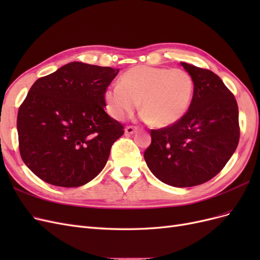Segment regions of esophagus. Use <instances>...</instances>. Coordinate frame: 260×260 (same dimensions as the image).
I'll return each mask as SVG.
<instances>
[{
  "label": "esophagus",
  "mask_w": 260,
  "mask_h": 260,
  "mask_svg": "<svg viewBox=\"0 0 260 260\" xmlns=\"http://www.w3.org/2000/svg\"><path fill=\"white\" fill-rule=\"evenodd\" d=\"M138 130L137 127H133V125H128V127H125L124 129V133L125 135H132V133H135Z\"/></svg>",
  "instance_id": "34e87169"
}]
</instances>
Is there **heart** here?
I'll return each instance as SVG.
<instances>
[{
	"instance_id": "b5f03b06",
	"label": "heart",
	"mask_w": 260,
	"mask_h": 260,
	"mask_svg": "<svg viewBox=\"0 0 260 260\" xmlns=\"http://www.w3.org/2000/svg\"><path fill=\"white\" fill-rule=\"evenodd\" d=\"M194 81L183 69L137 66L125 72L120 83L104 92L107 113L122 120L140 106L141 117L156 127H169L182 119L190 108Z\"/></svg>"
}]
</instances>
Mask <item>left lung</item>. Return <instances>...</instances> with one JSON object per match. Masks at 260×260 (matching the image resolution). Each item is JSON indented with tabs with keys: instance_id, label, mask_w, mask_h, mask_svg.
<instances>
[{
	"instance_id": "8db88e82",
	"label": "left lung",
	"mask_w": 260,
	"mask_h": 260,
	"mask_svg": "<svg viewBox=\"0 0 260 260\" xmlns=\"http://www.w3.org/2000/svg\"><path fill=\"white\" fill-rule=\"evenodd\" d=\"M181 65L194 81L190 108L177 123L151 130L152 143L144 159L161 182L188 187L207 182L231 158L240 140L239 108L216 74L186 62Z\"/></svg>"
}]
</instances>
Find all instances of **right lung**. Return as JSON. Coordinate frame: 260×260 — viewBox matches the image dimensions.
Listing matches in <instances>:
<instances>
[{
  "instance_id": "1",
  "label": "right lung",
  "mask_w": 260,
  "mask_h": 260,
  "mask_svg": "<svg viewBox=\"0 0 260 260\" xmlns=\"http://www.w3.org/2000/svg\"><path fill=\"white\" fill-rule=\"evenodd\" d=\"M119 69L73 61L31 86L17 115L20 156L50 184L81 186L103 170L123 125L105 111Z\"/></svg>"
}]
</instances>
